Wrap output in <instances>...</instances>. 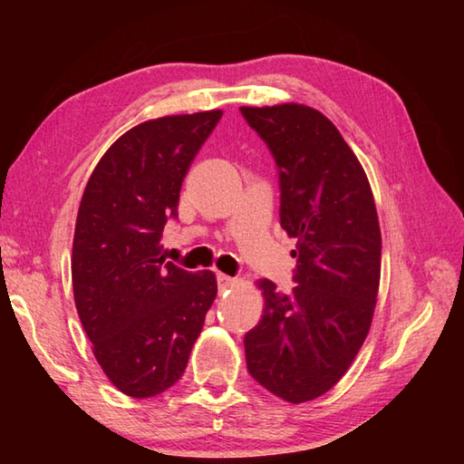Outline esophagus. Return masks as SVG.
Here are the masks:
<instances>
[{
	"instance_id": "1",
	"label": "esophagus",
	"mask_w": 464,
	"mask_h": 464,
	"mask_svg": "<svg viewBox=\"0 0 464 464\" xmlns=\"http://www.w3.org/2000/svg\"><path fill=\"white\" fill-rule=\"evenodd\" d=\"M217 285H219V291H227V289H231V287H235V285H237V279L229 277V275L219 273V275H217Z\"/></svg>"
}]
</instances>
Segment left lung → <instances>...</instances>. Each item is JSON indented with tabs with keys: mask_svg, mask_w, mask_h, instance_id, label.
Instances as JSON below:
<instances>
[{
	"mask_svg": "<svg viewBox=\"0 0 464 464\" xmlns=\"http://www.w3.org/2000/svg\"><path fill=\"white\" fill-rule=\"evenodd\" d=\"M279 169L281 227L297 239L291 293L259 281L265 307L245 334L251 377L289 402L339 382L371 329L381 229L367 175L337 127L313 107H241Z\"/></svg>",
	"mask_w": 464,
	"mask_h": 464,
	"instance_id": "obj_1",
	"label": "left lung"
}]
</instances>
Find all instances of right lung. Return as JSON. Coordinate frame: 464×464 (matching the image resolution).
<instances>
[{
  "label": "right lung",
  "mask_w": 464,
  "mask_h": 464,
  "mask_svg": "<svg viewBox=\"0 0 464 464\" xmlns=\"http://www.w3.org/2000/svg\"><path fill=\"white\" fill-rule=\"evenodd\" d=\"M223 111L167 115L123 133L95 165L77 211L72 281L93 354L117 389L150 399L181 379L215 301L211 271L165 261L181 183Z\"/></svg>",
  "instance_id": "add662e5"
}]
</instances>
